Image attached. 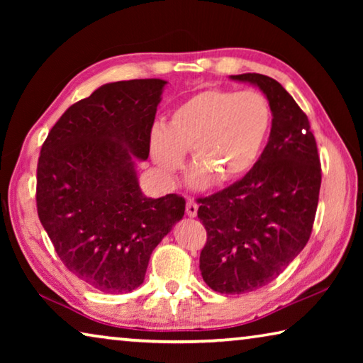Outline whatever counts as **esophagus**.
I'll use <instances>...</instances> for the list:
<instances>
[{"instance_id":"obj_1","label":"esophagus","mask_w":363,"mask_h":363,"mask_svg":"<svg viewBox=\"0 0 363 363\" xmlns=\"http://www.w3.org/2000/svg\"><path fill=\"white\" fill-rule=\"evenodd\" d=\"M196 211H199V205H196L192 199H187V203H186L187 216H190V218L196 216Z\"/></svg>"}]
</instances>
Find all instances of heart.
<instances>
[{
  "label": "heart",
  "mask_w": 363,
  "mask_h": 363,
  "mask_svg": "<svg viewBox=\"0 0 363 363\" xmlns=\"http://www.w3.org/2000/svg\"><path fill=\"white\" fill-rule=\"evenodd\" d=\"M272 125L269 101L257 91L206 89L173 108L168 125L150 134L153 162L164 176L182 168L192 150L194 187L240 179L255 167Z\"/></svg>",
  "instance_id": "b5f03b06"
}]
</instances>
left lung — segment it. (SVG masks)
Returning a JSON list of instances; mask_svg holds the SVG:
<instances>
[{
    "mask_svg": "<svg viewBox=\"0 0 363 363\" xmlns=\"http://www.w3.org/2000/svg\"><path fill=\"white\" fill-rule=\"evenodd\" d=\"M230 78L259 86L274 116L255 167L199 199L196 214L206 229L201 277L214 291L242 294L277 279L309 242L322 167L307 115L284 86L261 73Z\"/></svg>",
    "mask_w": 363,
    "mask_h": 363,
    "instance_id": "obj_1",
    "label": "left lung"
}]
</instances>
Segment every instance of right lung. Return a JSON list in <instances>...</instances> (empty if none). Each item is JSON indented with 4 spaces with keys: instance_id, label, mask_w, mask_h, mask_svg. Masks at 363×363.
<instances>
[{
    "instance_id": "1",
    "label": "right lung",
    "mask_w": 363,
    "mask_h": 363,
    "mask_svg": "<svg viewBox=\"0 0 363 363\" xmlns=\"http://www.w3.org/2000/svg\"><path fill=\"white\" fill-rule=\"evenodd\" d=\"M164 83L101 86L67 108L41 145L38 218L64 266L104 293L136 290L152 251L186 211L177 194L144 196L133 163L149 157Z\"/></svg>"
}]
</instances>
